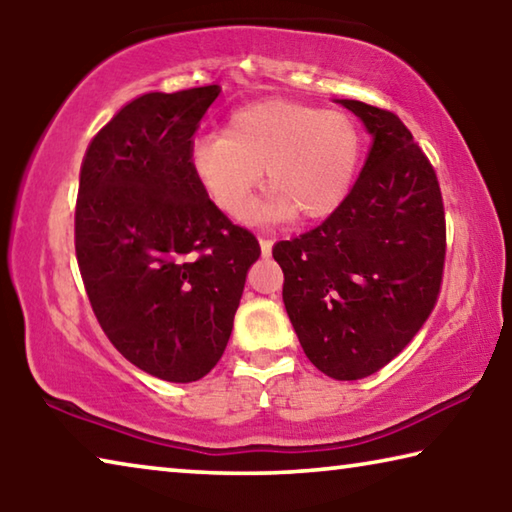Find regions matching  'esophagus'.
<instances>
[{
	"label": "esophagus",
	"mask_w": 512,
	"mask_h": 512,
	"mask_svg": "<svg viewBox=\"0 0 512 512\" xmlns=\"http://www.w3.org/2000/svg\"><path fill=\"white\" fill-rule=\"evenodd\" d=\"M273 244H275V239H271V237H259V246H262V253H264V255H271Z\"/></svg>",
	"instance_id": "esophagus-1"
}]
</instances>
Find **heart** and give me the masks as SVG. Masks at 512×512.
I'll return each mask as SVG.
<instances>
[{
  "mask_svg": "<svg viewBox=\"0 0 512 512\" xmlns=\"http://www.w3.org/2000/svg\"><path fill=\"white\" fill-rule=\"evenodd\" d=\"M363 158V133L343 110L264 99L235 110L223 133L198 135L189 160L207 196L246 221L266 171L273 219H325L341 207Z\"/></svg>",
  "mask_w": 512,
  "mask_h": 512,
  "instance_id": "obj_1",
  "label": "heart"
}]
</instances>
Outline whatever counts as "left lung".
<instances>
[{
	"mask_svg": "<svg viewBox=\"0 0 512 512\" xmlns=\"http://www.w3.org/2000/svg\"><path fill=\"white\" fill-rule=\"evenodd\" d=\"M375 137L341 207L273 257L302 350L327 377L363 379L393 361L436 305L447 228L431 162L395 112L341 99Z\"/></svg>",
	"mask_w": 512,
	"mask_h": 512,
	"instance_id": "left-lung-1",
	"label": "left lung"
}]
</instances>
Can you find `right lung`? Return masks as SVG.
<instances>
[{
    "label": "right lung",
    "mask_w": 512,
    "mask_h": 512,
    "mask_svg": "<svg viewBox=\"0 0 512 512\" xmlns=\"http://www.w3.org/2000/svg\"><path fill=\"white\" fill-rule=\"evenodd\" d=\"M219 92H149L121 108L94 135L76 198V262L103 334L133 366L176 384L221 359L262 253L189 160Z\"/></svg>",
    "instance_id": "right-lung-1"
}]
</instances>
